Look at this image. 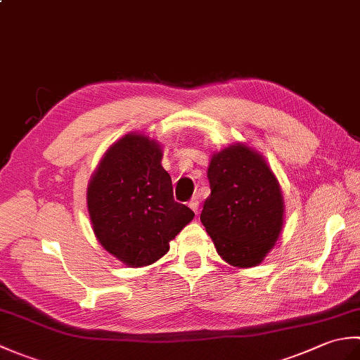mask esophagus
I'll use <instances>...</instances> for the list:
<instances>
[{"mask_svg": "<svg viewBox=\"0 0 360 360\" xmlns=\"http://www.w3.org/2000/svg\"><path fill=\"white\" fill-rule=\"evenodd\" d=\"M188 207L192 209L195 213H198V209H200V200H198L196 196H195V198H192V200L188 201Z\"/></svg>", "mask_w": 360, "mask_h": 360, "instance_id": "34e87169", "label": "esophagus"}]
</instances>
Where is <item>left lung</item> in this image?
Instances as JSON below:
<instances>
[{
    "label": "left lung",
    "mask_w": 360,
    "mask_h": 360,
    "mask_svg": "<svg viewBox=\"0 0 360 360\" xmlns=\"http://www.w3.org/2000/svg\"><path fill=\"white\" fill-rule=\"evenodd\" d=\"M210 196L201 223L218 255L235 267L259 264L278 240L285 204L277 178L264 158L232 143L210 159Z\"/></svg>",
    "instance_id": "left-lung-1"
}]
</instances>
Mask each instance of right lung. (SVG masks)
<instances>
[{"instance_id": "right-lung-1", "label": "right lung", "mask_w": 360, "mask_h": 360, "mask_svg": "<svg viewBox=\"0 0 360 360\" xmlns=\"http://www.w3.org/2000/svg\"><path fill=\"white\" fill-rule=\"evenodd\" d=\"M159 142L129 133L106 150L89 181L93 231L111 255L131 267L162 258L195 213L173 200Z\"/></svg>"}]
</instances>
